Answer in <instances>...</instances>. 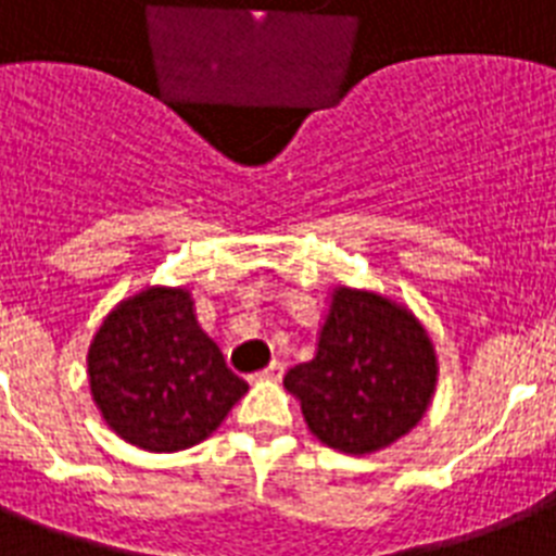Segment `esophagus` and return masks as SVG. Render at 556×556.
<instances>
[{"instance_id":"1","label":"esophagus","mask_w":556,"mask_h":556,"mask_svg":"<svg viewBox=\"0 0 556 556\" xmlns=\"http://www.w3.org/2000/svg\"><path fill=\"white\" fill-rule=\"evenodd\" d=\"M281 375H283V364H281V361H273V364H269L267 369L258 371V378H264V380H281Z\"/></svg>"}]
</instances>
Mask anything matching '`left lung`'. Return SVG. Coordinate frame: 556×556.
<instances>
[{
    "label": "left lung",
    "mask_w": 556,
    "mask_h": 556,
    "mask_svg": "<svg viewBox=\"0 0 556 556\" xmlns=\"http://www.w3.org/2000/svg\"><path fill=\"white\" fill-rule=\"evenodd\" d=\"M309 432L343 454H371L409 434L434 397L438 355L406 306L334 287L318 352L283 378Z\"/></svg>",
    "instance_id": "8db88e82"
}]
</instances>
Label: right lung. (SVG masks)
<instances>
[{
  "label": "right lung",
  "instance_id": "right-lung-1",
  "mask_svg": "<svg viewBox=\"0 0 556 556\" xmlns=\"http://www.w3.org/2000/svg\"><path fill=\"white\" fill-rule=\"evenodd\" d=\"M87 378L104 424L147 452L206 440L250 389L181 287H147L110 312L87 350Z\"/></svg>",
  "mask_w": 556,
  "mask_h": 556
}]
</instances>
